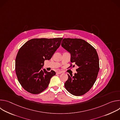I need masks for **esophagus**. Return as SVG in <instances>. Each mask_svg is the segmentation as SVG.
<instances>
[{
	"label": "esophagus",
	"instance_id": "34e87169",
	"mask_svg": "<svg viewBox=\"0 0 120 120\" xmlns=\"http://www.w3.org/2000/svg\"><path fill=\"white\" fill-rule=\"evenodd\" d=\"M63 73L62 71H57L56 72V74H61Z\"/></svg>",
	"mask_w": 120,
	"mask_h": 120
}]
</instances>
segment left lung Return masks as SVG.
<instances>
[{
  "mask_svg": "<svg viewBox=\"0 0 120 120\" xmlns=\"http://www.w3.org/2000/svg\"><path fill=\"white\" fill-rule=\"evenodd\" d=\"M61 45L71 54V62L78 66L75 75L68 74L64 87L74 95H83L92 87L98 74L99 60L96 50L90 44L79 38H64ZM72 66L71 64L69 67Z\"/></svg>",
  "mask_w": 120,
  "mask_h": 120,
  "instance_id": "1",
  "label": "left lung"
}]
</instances>
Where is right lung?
<instances>
[{"instance_id":"add662e5","label":"right lung","mask_w":120,"mask_h":120,"mask_svg":"<svg viewBox=\"0 0 120 120\" xmlns=\"http://www.w3.org/2000/svg\"><path fill=\"white\" fill-rule=\"evenodd\" d=\"M63 38H34L27 41L19 49L15 61V71L22 87L32 94H38L48 87L56 75L42 67L50 60L60 45Z\"/></svg>"}]
</instances>
